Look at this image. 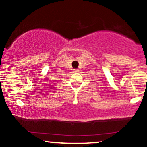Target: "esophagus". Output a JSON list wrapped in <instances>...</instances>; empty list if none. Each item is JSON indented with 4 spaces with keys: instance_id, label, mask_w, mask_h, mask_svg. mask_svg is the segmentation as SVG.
Wrapping results in <instances>:
<instances>
[{
    "instance_id": "34e87169",
    "label": "esophagus",
    "mask_w": 147,
    "mask_h": 147,
    "mask_svg": "<svg viewBox=\"0 0 147 147\" xmlns=\"http://www.w3.org/2000/svg\"><path fill=\"white\" fill-rule=\"evenodd\" d=\"M79 69H75V70H73V73H77V72H79Z\"/></svg>"
}]
</instances>
